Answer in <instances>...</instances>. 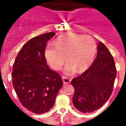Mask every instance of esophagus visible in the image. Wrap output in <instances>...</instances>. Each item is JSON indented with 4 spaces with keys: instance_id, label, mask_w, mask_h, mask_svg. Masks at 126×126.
<instances>
[{
    "instance_id": "esophagus-1",
    "label": "esophagus",
    "mask_w": 126,
    "mask_h": 126,
    "mask_svg": "<svg viewBox=\"0 0 126 126\" xmlns=\"http://www.w3.org/2000/svg\"><path fill=\"white\" fill-rule=\"evenodd\" d=\"M62 81H63V83H64V84H69V83L71 82V79L67 76H64L62 77Z\"/></svg>"
}]
</instances>
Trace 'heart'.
Here are the masks:
<instances>
[{"label": "heart", "mask_w": 126, "mask_h": 126, "mask_svg": "<svg viewBox=\"0 0 126 126\" xmlns=\"http://www.w3.org/2000/svg\"><path fill=\"white\" fill-rule=\"evenodd\" d=\"M96 52L94 39L88 35L73 33L64 34L59 37L55 45L49 44L45 49L46 59L50 65L56 70L62 67L66 60L67 74L74 73L76 69L83 72L91 65Z\"/></svg>", "instance_id": "obj_1"}]
</instances>
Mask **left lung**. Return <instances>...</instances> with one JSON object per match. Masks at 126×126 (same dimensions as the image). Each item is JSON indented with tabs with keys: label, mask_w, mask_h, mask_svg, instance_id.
Masks as SVG:
<instances>
[{
	"label": "left lung",
	"mask_w": 126,
	"mask_h": 126,
	"mask_svg": "<svg viewBox=\"0 0 126 126\" xmlns=\"http://www.w3.org/2000/svg\"><path fill=\"white\" fill-rule=\"evenodd\" d=\"M97 55L91 66L71 84L74 88L73 103L77 110L91 113L102 107L112 93L117 69L113 56L99 42Z\"/></svg>",
	"instance_id": "left-lung-1"
}]
</instances>
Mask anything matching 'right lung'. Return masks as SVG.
<instances>
[{
    "label": "right lung",
    "mask_w": 126,
    "mask_h": 126,
    "mask_svg": "<svg viewBox=\"0 0 126 126\" xmlns=\"http://www.w3.org/2000/svg\"><path fill=\"white\" fill-rule=\"evenodd\" d=\"M54 32L35 36L21 48L16 58L12 83L24 107L36 114L50 110L58 92L63 85L59 73L50 69L45 51Z\"/></svg>",
    "instance_id": "right-lung-1"
}]
</instances>
